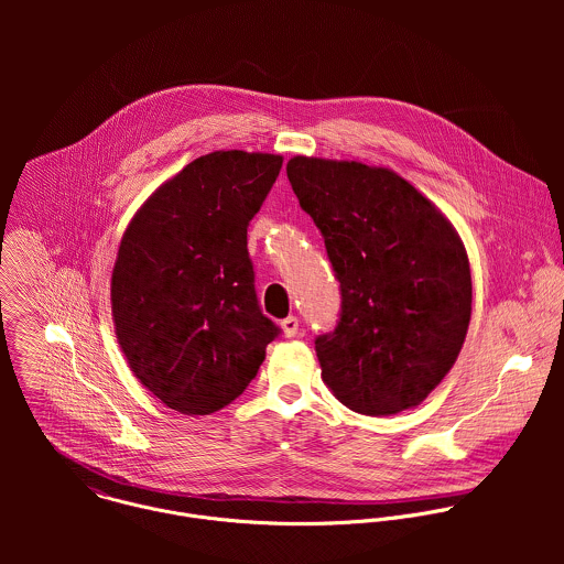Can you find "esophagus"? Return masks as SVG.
<instances>
[{
  "instance_id": "esophagus-1",
  "label": "esophagus",
  "mask_w": 564,
  "mask_h": 564,
  "mask_svg": "<svg viewBox=\"0 0 564 564\" xmlns=\"http://www.w3.org/2000/svg\"><path fill=\"white\" fill-rule=\"evenodd\" d=\"M282 332H284V336H297V332H300V319L297 317H286V319H282Z\"/></svg>"
}]
</instances>
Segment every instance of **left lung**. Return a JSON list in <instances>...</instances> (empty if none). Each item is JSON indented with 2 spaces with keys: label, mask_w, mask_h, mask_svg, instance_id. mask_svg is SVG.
Returning <instances> with one entry per match:
<instances>
[{
  "label": "left lung",
  "mask_w": 564,
  "mask_h": 564,
  "mask_svg": "<svg viewBox=\"0 0 564 564\" xmlns=\"http://www.w3.org/2000/svg\"><path fill=\"white\" fill-rule=\"evenodd\" d=\"M286 175L340 282L336 327L315 338L325 384L362 414L419 405L456 362L471 319L456 230L389 169L297 156Z\"/></svg>",
  "instance_id": "1"
}]
</instances>
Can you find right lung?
<instances>
[{
	"label": "right lung",
	"mask_w": 564,
	"mask_h": 564,
	"mask_svg": "<svg viewBox=\"0 0 564 564\" xmlns=\"http://www.w3.org/2000/svg\"><path fill=\"white\" fill-rule=\"evenodd\" d=\"M280 169L273 154H206L162 184L121 239L110 286L117 338L141 384L177 412L237 400L282 334L262 315L247 249Z\"/></svg>",
	"instance_id": "add662e5"
}]
</instances>
